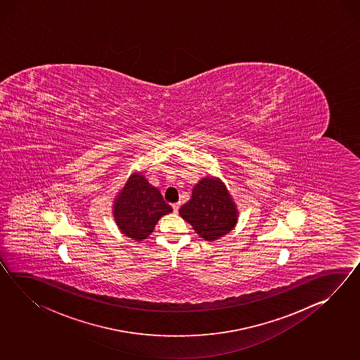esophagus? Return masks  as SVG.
I'll return each mask as SVG.
<instances>
[{
    "mask_svg": "<svg viewBox=\"0 0 360 360\" xmlns=\"http://www.w3.org/2000/svg\"><path fill=\"white\" fill-rule=\"evenodd\" d=\"M172 207H173V210H174V213H178V210H179V207H181V204H179V202H174V204H173Z\"/></svg>",
    "mask_w": 360,
    "mask_h": 360,
    "instance_id": "esophagus-1",
    "label": "esophagus"
}]
</instances>
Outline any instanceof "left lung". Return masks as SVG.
I'll list each match as a JSON object with an SVG mask.
<instances>
[{"label":"left lung","mask_w":360,"mask_h":360,"mask_svg":"<svg viewBox=\"0 0 360 360\" xmlns=\"http://www.w3.org/2000/svg\"><path fill=\"white\" fill-rule=\"evenodd\" d=\"M179 216L200 238L214 241L233 230L239 210L221 178L207 176L193 186L191 199L179 209Z\"/></svg>","instance_id":"8db88e82"}]
</instances>
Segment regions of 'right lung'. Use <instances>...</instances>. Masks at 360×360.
I'll use <instances>...</instances> for the list:
<instances>
[{"instance_id":"add662e5","label":"right lung","mask_w":360,"mask_h":360,"mask_svg":"<svg viewBox=\"0 0 360 360\" xmlns=\"http://www.w3.org/2000/svg\"><path fill=\"white\" fill-rule=\"evenodd\" d=\"M173 212L158 187L142 172H134L113 199L115 222L125 236L142 241L151 235L161 217Z\"/></svg>"}]
</instances>
